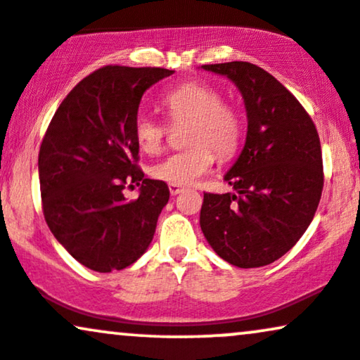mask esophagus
I'll return each instance as SVG.
<instances>
[{
    "mask_svg": "<svg viewBox=\"0 0 360 360\" xmlns=\"http://www.w3.org/2000/svg\"><path fill=\"white\" fill-rule=\"evenodd\" d=\"M168 190H170L172 195H179V193H180L184 188H181L180 185H172V184H170V185H168Z\"/></svg>",
    "mask_w": 360,
    "mask_h": 360,
    "instance_id": "obj_1",
    "label": "esophagus"
}]
</instances>
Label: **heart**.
Here are the masks:
<instances>
[{"instance_id": "obj_1", "label": "heart", "mask_w": 360, "mask_h": 360, "mask_svg": "<svg viewBox=\"0 0 360 360\" xmlns=\"http://www.w3.org/2000/svg\"><path fill=\"white\" fill-rule=\"evenodd\" d=\"M172 121H190L188 145L185 151L168 155L151 167L156 180L172 185H190L200 179L214 163L210 148L221 158L238 150L243 136V120L234 105L222 103L217 89L202 82H184L168 91L162 99ZM167 128L151 114L134 117V138L141 151L155 155L162 150Z\"/></svg>"}]
</instances>
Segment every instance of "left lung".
I'll return each instance as SVG.
<instances>
[{
  "instance_id": "obj_1",
  "label": "left lung",
  "mask_w": 360,
  "mask_h": 360,
  "mask_svg": "<svg viewBox=\"0 0 360 360\" xmlns=\"http://www.w3.org/2000/svg\"><path fill=\"white\" fill-rule=\"evenodd\" d=\"M239 89L248 117L243 151L224 180L229 193H204L200 229L238 268L285 256L305 234L323 188L322 148L314 121L271 74L249 62L202 65Z\"/></svg>"
}]
</instances>
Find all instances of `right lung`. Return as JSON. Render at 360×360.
Masks as SVG:
<instances>
[{
	"label": "right lung",
	"mask_w": 360,
	"mask_h": 360,
	"mask_svg": "<svg viewBox=\"0 0 360 360\" xmlns=\"http://www.w3.org/2000/svg\"><path fill=\"white\" fill-rule=\"evenodd\" d=\"M173 70L109 65L92 72L55 112L38 155L41 204L55 239L97 273L124 269L150 248L170 190L134 165V117L145 92ZM140 185L129 202L122 190Z\"/></svg>",
	"instance_id": "1"
}]
</instances>
